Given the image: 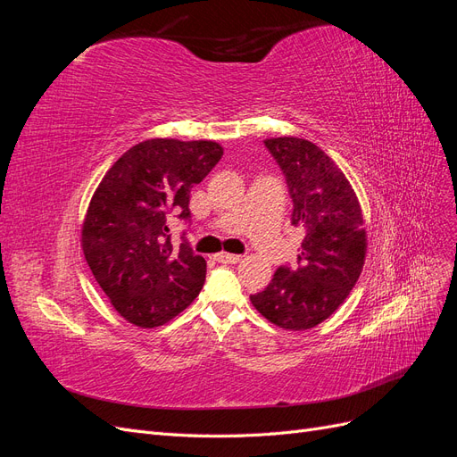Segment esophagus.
Returning a JSON list of instances; mask_svg holds the SVG:
<instances>
[{
    "label": "esophagus",
    "instance_id": "1",
    "mask_svg": "<svg viewBox=\"0 0 457 457\" xmlns=\"http://www.w3.org/2000/svg\"><path fill=\"white\" fill-rule=\"evenodd\" d=\"M215 259H217L219 262H230V265H234V262H240V261H242V255H234V253L220 252V253L215 255Z\"/></svg>",
    "mask_w": 457,
    "mask_h": 457
}]
</instances>
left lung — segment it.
I'll use <instances>...</instances> for the list:
<instances>
[{
  "label": "left lung",
  "instance_id": "left-lung-1",
  "mask_svg": "<svg viewBox=\"0 0 457 457\" xmlns=\"http://www.w3.org/2000/svg\"><path fill=\"white\" fill-rule=\"evenodd\" d=\"M294 202L292 225L305 230L297 265L278 267L262 292L250 295L269 322L311 329L337 311L364 267L362 210L347 177L324 150L297 137L267 139Z\"/></svg>",
  "mask_w": 457,
  "mask_h": 457
}]
</instances>
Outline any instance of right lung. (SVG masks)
Wrapping results in <instances>:
<instances>
[{
    "mask_svg": "<svg viewBox=\"0 0 457 457\" xmlns=\"http://www.w3.org/2000/svg\"><path fill=\"white\" fill-rule=\"evenodd\" d=\"M223 156L213 141L148 139L96 187L81 227L87 265L128 322L156 328L183 312L205 282V259L173 247L170 219L190 220V188ZM185 238V237H183Z\"/></svg>",
    "mask_w": 457,
    "mask_h": 457,
    "instance_id": "obj_1",
    "label": "right lung"
}]
</instances>
